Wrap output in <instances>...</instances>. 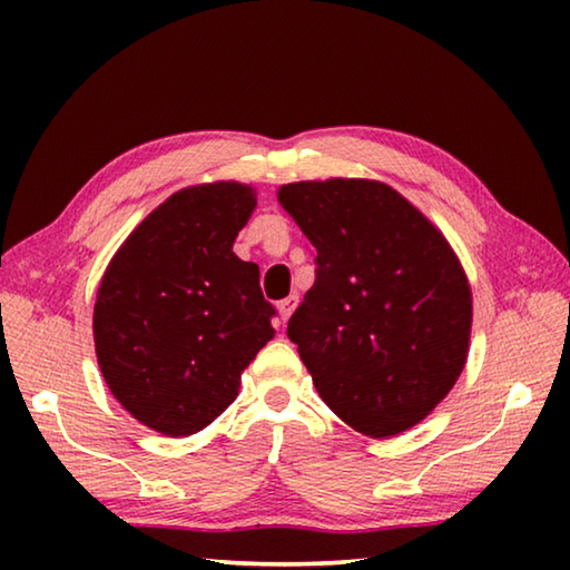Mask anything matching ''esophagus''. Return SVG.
Instances as JSON below:
<instances>
[{
    "label": "esophagus",
    "mask_w": 570,
    "mask_h": 570,
    "mask_svg": "<svg viewBox=\"0 0 570 570\" xmlns=\"http://www.w3.org/2000/svg\"><path fill=\"white\" fill-rule=\"evenodd\" d=\"M296 304H298V296H288V298H284V302H278V304H276V308H278V316H282V322H284V324H286L288 316L294 314Z\"/></svg>",
    "instance_id": "34e87169"
}]
</instances>
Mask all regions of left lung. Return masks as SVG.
Listing matches in <instances>:
<instances>
[{
  "mask_svg": "<svg viewBox=\"0 0 570 570\" xmlns=\"http://www.w3.org/2000/svg\"><path fill=\"white\" fill-rule=\"evenodd\" d=\"M316 248L288 340L336 417L390 438L428 417L468 360L472 294L445 236L380 180L278 188Z\"/></svg>",
  "mask_w": 570,
  "mask_h": 570,
  "instance_id": "left-lung-1",
  "label": "left lung"
}]
</instances>
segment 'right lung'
<instances>
[{"label": "right lung", "instance_id": "right-lung-1", "mask_svg": "<svg viewBox=\"0 0 570 570\" xmlns=\"http://www.w3.org/2000/svg\"><path fill=\"white\" fill-rule=\"evenodd\" d=\"M254 208V188L234 180L173 193L102 276L92 316L100 372L115 400L163 435L214 422L274 340L258 266L234 254Z\"/></svg>", "mask_w": 570, "mask_h": 570}]
</instances>
